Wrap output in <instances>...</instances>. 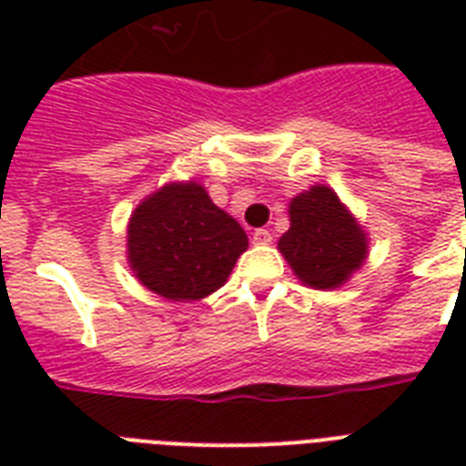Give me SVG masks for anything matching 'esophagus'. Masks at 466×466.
I'll list each match as a JSON object with an SVG mask.
<instances>
[{"mask_svg": "<svg viewBox=\"0 0 466 466\" xmlns=\"http://www.w3.org/2000/svg\"><path fill=\"white\" fill-rule=\"evenodd\" d=\"M251 241H254L256 247H266V244L273 241V234H270L268 229H256V232L251 234Z\"/></svg>", "mask_w": 466, "mask_h": 466, "instance_id": "esophagus-1", "label": "esophagus"}]
</instances>
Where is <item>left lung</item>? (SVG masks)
I'll list each match as a JSON object with an SVG mask.
<instances>
[{
	"label": "left lung",
	"instance_id": "obj_1",
	"mask_svg": "<svg viewBox=\"0 0 466 466\" xmlns=\"http://www.w3.org/2000/svg\"><path fill=\"white\" fill-rule=\"evenodd\" d=\"M290 229L278 241L292 273L307 288L336 290L360 270L370 237L336 190L314 183L290 200Z\"/></svg>",
	"mask_w": 466,
	"mask_h": 466
}]
</instances>
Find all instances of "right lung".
Returning a JSON list of instances; mask_svg holds the SVG:
<instances>
[{"label": "right lung", "mask_w": 466, "mask_h": 466, "mask_svg": "<svg viewBox=\"0 0 466 466\" xmlns=\"http://www.w3.org/2000/svg\"><path fill=\"white\" fill-rule=\"evenodd\" d=\"M248 247L247 232L198 181H168L127 222V263L147 290L198 302L219 290Z\"/></svg>", "instance_id": "1"}]
</instances>
